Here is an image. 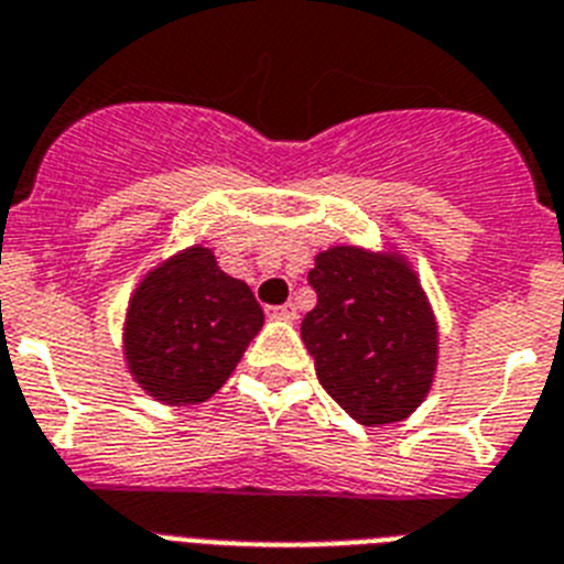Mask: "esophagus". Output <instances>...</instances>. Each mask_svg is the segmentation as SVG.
<instances>
[{
	"instance_id": "34e87169",
	"label": "esophagus",
	"mask_w": 564,
	"mask_h": 564,
	"mask_svg": "<svg viewBox=\"0 0 564 564\" xmlns=\"http://www.w3.org/2000/svg\"><path fill=\"white\" fill-rule=\"evenodd\" d=\"M297 306L295 304H283V306H269V318L278 321H295Z\"/></svg>"
}]
</instances>
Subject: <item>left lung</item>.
Masks as SVG:
<instances>
[{"label":"left lung","mask_w":564,"mask_h":564,"mask_svg":"<svg viewBox=\"0 0 564 564\" xmlns=\"http://www.w3.org/2000/svg\"><path fill=\"white\" fill-rule=\"evenodd\" d=\"M318 295L301 338L324 390L358 424H392L427 395L435 370V318L419 278L395 254L333 246L315 258Z\"/></svg>","instance_id":"left-lung-1"}]
</instances>
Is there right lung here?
Wrapping results in <instances>:
<instances>
[{
    "label": "right lung",
    "mask_w": 564,
    "mask_h": 564,
    "mask_svg": "<svg viewBox=\"0 0 564 564\" xmlns=\"http://www.w3.org/2000/svg\"><path fill=\"white\" fill-rule=\"evenodd\" d=\"M260 326L252 290L194 246L137 286L126 318L129 370L158 401L200 404L226 384Z\"/></svg>",
    "instance_id": "right-lung-1"
}]
</instances>
